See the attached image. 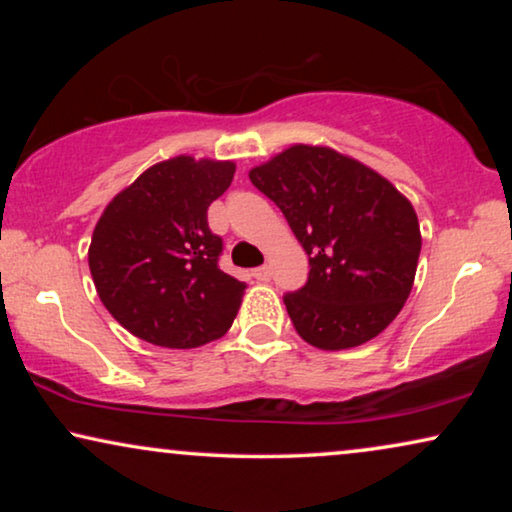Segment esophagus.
I'll return each mask as SVG.
<instances>
[{"label":"esophagus","mask_w":512,"mask_h":512,"mask_svg":"<svg viewBox=\"0 0 512 512\" xmlns=\"http://www.w3.org/2000/svg\"><path fill=\"white\" fill-rule=\"evenodd\" d=\"M254 277L258 279V282H270L272 272H270L268 265H263V268H256V270H254Z\"/></svg>","instance_id":"1"}]
</instances>
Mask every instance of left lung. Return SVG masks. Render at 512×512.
I'll return each instance as SVG.
<instances>
[{
    "label": "left lung",
    "instance_id": "left-lung-1",
    "mask_svg": "<svg viewBox=\"0 0 512 512\" xmlns=\"http://www.w3.org/2000/svg\"><path fill=\"white\" fill-rule=\"evenodd\" d=\"M249 179L310 256L305 286L284 296L300 338L338 352L380 335L415 282L422 235L410 200L328 146L293 144Z\"/></svg>",
    "mask_w": 512,
    "mask_h": 512
}]
</instances>
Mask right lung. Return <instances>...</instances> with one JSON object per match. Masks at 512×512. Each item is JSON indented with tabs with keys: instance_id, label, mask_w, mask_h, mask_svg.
Wrapping results in <instances>:
<instances>
[{
	"instance_id": "add662e5",
	"label": "right lung",
	"mask_w": 512,
	"mask_h": 512,
	"mask_svg": "<svg viewBox=\"0 0 512 512\" xmlns=\"http://www.w3.org/2000/svg\"><path fill=\"white\" fill-rule=\"evenodd\" d=\"M233 174L230 160H163L102 212L88 249L90 275L102 305L132 335L193 349L233 326L247 284L219 268L223 242L207 223Z\"/></svg>"
}]
</instances>
